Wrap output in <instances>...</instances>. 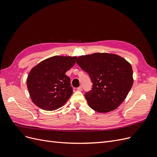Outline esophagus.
<instances>
[{
    "mask_svg": "<svg viewBox=\"0 0 157 157\" xmlns=\"http://www.w3.org/2000/svg\"><path fill=\"white\" fill-rule=\"evenodd\" d=\"M77 90H78V91H82V86H80L77 88Z\"/></svg>",
    "mask_w": 157,
    "mask_h": 157,
    "instance_id": "34e87169",
    "label": "esophagus"
}]
</instances>
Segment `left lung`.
Masks as SVG:
<instances>
[{
  "label": "left lung",
  "instance_id": "obj_1",
  "mask_svg": "<svg viewBox=\"0 0 157 157\" xmlns=\"http://www.w3.org/2000/svg\"><path fill=\"white\" fill-rule=\"evenodd\" d=\"M77 63L93 83L91 91L85 94L90 108L107 113L124 101L134 82L132 65L125 59L114 54L94 53L80 56Z\"/></svg>",
  "mask_w": 157,
  "mask_h": 157
}]
</instances>
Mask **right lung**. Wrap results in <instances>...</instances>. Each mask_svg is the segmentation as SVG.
Segmentation results:
<instances>
[{"label": "right lung", "mask_w": 157, "mask_h": 157, "mask_svg": "<svg viewBox=\"0 0 157 157\" xmlns=\"http://www.w3.org/2000/svg\"><path fill=\"white\" fill-rule=\"evenodd\" d=\"M77 57L55 56L33 67L27 79L31 100L46 111L62 107L73 94L65 73L75 65Z\"/></svg>", "instance_id": "1"}]
</instances>
